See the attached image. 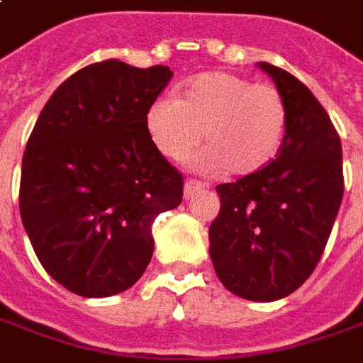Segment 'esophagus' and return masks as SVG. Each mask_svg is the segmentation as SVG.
Instances as JSON below:
<instances>
[{"label":"esophagus","instance_id":"34e87169","mask_svg":"<svg viewBox=\"0 0 363 363\" xmlns=\"http://www.w3.org/2000/svg\"><path fill=\"white\" fill-rule=\"evenodd\" d=\"M207 184H203V182H197V179H187L186 186H184V196H186V199H189V197L194 196L196 191H201V189H207Z\"/></svg>","mask_w":363,"mask_h":363}]
</instances>
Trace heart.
<instances>
[{
	"mask_svg": "<svg viewBox=\"0 0 363 363\" xmlns=\"http://www.w3.org/2000/svg\"><path fill=\"white\" fill-rule=\"evenodd\" d=\"M286 102L274 84L235 72H206L186 84L182 99L166 94L150 104L146 128L167 160L184 162L201 138L203 172L249 176L271 162L286 130Z\"/></svg>",
	"mask_w": 363,
	"mask_h": 363,
	"instance_id": "obj_1",
	"label": "heart"
}]
</instances>
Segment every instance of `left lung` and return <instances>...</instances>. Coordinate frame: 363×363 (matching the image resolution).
Segmentation results:
<instances>
[{
  "instance_id": "8db88e82",
  "label": "left lung",
  "mask_w": 363,
  "mask_h": 363,
  "mask_svg": "<svg viewBox=\"0 0 363 363\" xmlns=\"http://www.w3.org/2000/svg\"><path fill=\"white\" fill-rule=\"evenodd\" d=\"M286 102V130L267 166L217 186L209 255L227 291L257 302L294 292L316 269L344 196L342 144L324 106L296 77L259 62Z\"/></svg>"
}]
</instances>
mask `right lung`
<instances>
[{
	"label": "right lung",
	"instance_id": "1",
	"mask_svg": "<svg viewBox=\"0 0 363 363\" xmlns=\"http://www.w3.org/2000/svg\"><path fill=\"white\" fill-rule=\"evenodd\" d=\"M169 79L162 65L92 62L52 92L27 140L23 227L45 271L79 296L130 289L154 253L156 217L182 203L184 176L146 128Z\"/></svg>",
	"mask_w": 363,
	"mask_h": 363
}]
</instances>
